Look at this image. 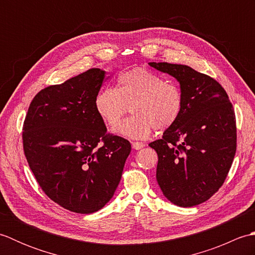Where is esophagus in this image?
<instances>
[{"label": "esophagus", "instance_id": "obj_1", "mask_svg": "<svg viewBox=\"0 0 255 255\" xmlns=\"http://www.w3.org/2000/svg\"><path fill=\"white\" fill-rule=\"evenodd\" d=\"M131 145H132V148L134 150H140V149H142L144 147V143L143 142H139V141H132Z\"/></svg>", "mask_w": 255, "mask_h": 255}]
</instances>
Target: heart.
<instances>
[{"mask_svg":"<svg viewBox=\"0 0 255 255\" xmlns=\"http://www.w3.org/2000/svg\"><path fill=\"white\" fill-rule=\"evenodd\" d=\"M183 93L174 82L143 68H134L119 75L117 88L101 91L95 108L107 126L116 127L130 107L133 116L125 119L116 133L130 139H147L153 129L171 128L183 111Z\"/></svg>","mask_w":255,"mask_h":255,"instance_id":"b5f03b06","label":"heart"}]
</instances>
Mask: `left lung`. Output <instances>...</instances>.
Returning <instances> with one entry per match:
<instances>
[{"mask_svg":"<svg viewBox=\"0 0 255 255\" xmlns=\"http://www.w3.org/2000/svg\"><path fill=\"white\" fill-rule=\"evenodd\" d=\"M149 66L175 78L184 101L177 122L149 143L159 156L156 181L171 203L193 207L213 196L228 175L237 150L234 107L209 75L184 64Z\"/></svg>","mask_w":255,"mask_h":255,"instance_id":"obj_1","label":"left lung"}]
</instances>
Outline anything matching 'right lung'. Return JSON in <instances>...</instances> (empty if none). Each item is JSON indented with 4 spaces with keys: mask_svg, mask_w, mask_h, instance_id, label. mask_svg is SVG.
<instances>
[{
    "mask_svg": "<svg viewBox=\"0 0 255 255\" xmlns=\"http://www.w3.org/2000/svg\"><path fill=\"white\" fill-rule=\"evenodd\" d=\"M105 71L93 68L32 99L23 126L24 153L42 191L61 207L92 214L110 202L131 151L107 132L95 108Z\"/></svg>",
    "mask_w": 255,
    "mask_h": 255,
    "instance_id": "1",
    "label": "right lung"
}]
</instances>
